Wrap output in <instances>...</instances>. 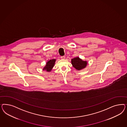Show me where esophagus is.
<instances>
[{
  "label": "esophagus",
  "mask_w": 127,
  "mask_h": 127,
  "mask_svg": "<svg viewBox=\"0 0 127 127\" xmlns=\"http://www.w3.org/2000/svg\"><path fill=\"white\" fill-rule=\"evenodd\" d=\"M61 58L62 59H65V56H61Z\"/></svg>",
  "instance_id": "34e87169"
}]
</instances>
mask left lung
Returning <instances> with one entry per match:
<instances>
[{
	"label": "left lung",
	"instance_id": "obj_1",
	"mask_svg": "<svg viewBox=\"0 0 127 127\" xmlns=\"http://www.w3.org/2000/svg\"><path fill=\"white\" fill-rule=\"evenodd\" d=\"M72 64L75 69L81 70L86 67L88 62L87 61H83L79 57H75L71 60Z\"/></svg>",
	"mask_w": 127,
	"mask_h": 127
}]
</instances>
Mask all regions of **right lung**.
<instances>
[{
	"label": "right lung",
	"instance_id": "add662e5",
	"mask_svg": "<svg viewBox=\"0 0 127 127\" xmlns=\"http://www.w3.org/2000/svg\"><path fill=\"white\" fill-rule=\"evenodd\" d=\"M55 61V59L50 60L49 61H48L46 62V65L44 67L43 70H46V72H50L54 65Z\"/></svg>",
	"mask_w": 127,
	"mask_h": 127
}]
</instances>
